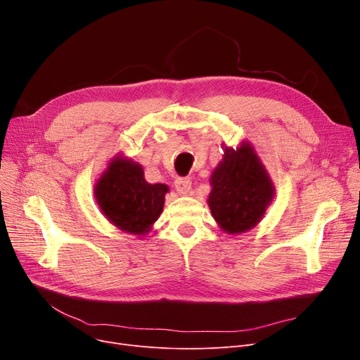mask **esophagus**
<instances>
[{
	"mask_svg": "<svg viewBox=\"0 0 360 360\" xmlns=\"http://www.w3.org/2000/svg\"><path fill=\"white\" fill-rule=\"evenodd\" d=\"M191 186H193V181H191V178H178V179L175 181V188H176V191H178L179 194H182V195L190 194V191H191Z\"/></svg>",
	"mask_w": 360,
	"mask_h": 360,
	"instance_id": "obj_1",
	"label": "esophagus"
}]
</instances>
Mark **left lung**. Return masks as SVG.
<instances>
[{
	"label": "left lung",
	"mask_w": 360,
	"mask_h": 360,
	"mask_svg": "<svg viewBox=\"0 0 360 360\" xmlns=\"http://www.w3.org/2000/svg\"><path fill=\"white\" fill-rule=\"evenodd\" d=\"M209 207L220 229L243 233L262 219L274 198V185L254 147L243 141L236 150L224 147L223 160L213 170Z\"/></svg>",
	"instance_id": "obj_1"
}]
</instances>
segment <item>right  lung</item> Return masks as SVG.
I'll use <instances>...</instances> for the list:
<instances>
[{
    "label": "right lung",
    "instance_id": "right-lung-1",
    "mask_svg": "<svg viewBox=\"0 0 360 360\" xmlns=\"http://www.w3.org/2000/svg\"><path fill=\"white\" fill-rule=\"evenodd\" d=\"M167 191V185L144 179L141 165L115 156L98 179L94 198L103 216L118 229L146 235L159 219Z\"/></svg>",
    "mask_w": 360,
    "mask_h": 360
}]
</instances>
